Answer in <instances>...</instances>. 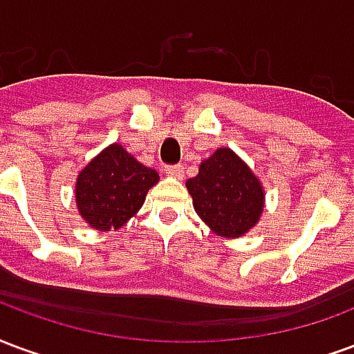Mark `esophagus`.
Wrapping results in <instances>:
<instances>
[{
    "label": "esophagus",
    "instance_id": "obj_1",
    "mask_svg": "<svg viewBox=\"0 0 354 354\" xmlns=\"http://www.w3.org/2000/svg\"><path fill=\"white\" fill-rule=\"evenodd\" d=\"M166 174L169 177H175V179H180L183 174H185V167L183 166H166Z\"/></svg>",
    "mask_w": 354,
    "mask_h": 354
}]
</instances>
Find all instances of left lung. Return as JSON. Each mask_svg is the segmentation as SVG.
<instances>
[{
	"label": "left lung",
	"instance_id": "1",
	"mask_svg": "<svg viewBox=\"0 0 354 354\" xmlns=\"http://www.w3.org/2000/svg\"><path fill=\"white\" fill-rule=\"evenodd\" d=\"M198 216L216 236L241 237L262 216L266 192L252 169L228 147L216 149L187 180Z\"/></svg>",
	"mask_w": 354,
	"mask_h": 354
}]
</instances>
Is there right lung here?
I'll use <instances>...</instances> for the list:
<instances>
[{
    "instance_id": "right-lung-1",
    "label": "right lung",
    "mask_w": 354,
    "mask_h": 354,
    "mask_svg": "<svg viewBox=\"0 0 354 354\" xmlns=\"http://www.w3.org/2000/svg\"><path fill=\"white\" fill-rule=\"evenodd\" d=\"M160 180L156 169L143 166L122 145L113 143L90 160L75 183V202L82 221L95 230L122 228L145 203Z\"/></svg>"
}]
</instances>
